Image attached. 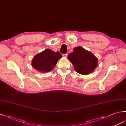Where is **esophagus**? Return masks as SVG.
<instances>
[{
	"mask_svg": "<svg viewBox=\"0 0 126 126\" xmlns=\"http://www.w3.org/2000/svg\"><path fill=\"white\" fill-rule=\"evenodd\" d=\"M63 56L64 57H67L68 55L66 54V53H65V54H63Z\"/></svg>",
	"mask_w": 126,
	"mask_h": 126,
	"instance_id": "esophagus-1",
	"label": "esophagus"
}]
</instances>
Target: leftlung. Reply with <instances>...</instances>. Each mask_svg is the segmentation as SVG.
I'll list each match as a JSON object with an SVG mask.
<instances>
[{"mask_svg": "<svg viewBox=\"0 0 126 126\" xmlns=\"http://www.w3.org/2000/svg\"><path fill=\"white\" fill-rule=\"evenodd\" d=\"M77 73L86 75L94 71L98 64V59L93 53L81 47L74 48V51L68 56Z\"/></svg>", "mask_w": 126, "mask_h": 126, "instance_id": "obj_1", "label": "left lung"}]
</instances>
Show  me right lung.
I'll return each mask as SVG.
<instances>
[{
  "label": "right lung",
  "instance_id": "obj_1",
  "mask_svg": "<svg viewBox=\"0 0 126 126\" xmlns=\"http://www.w3.org/2000/svg\"><path fill=\"white\" fill-rule=\"evenodd\" d=\"M62 56L58 51L45 49L34 56L32 60V66L36 70L44 73L51 71Z\"/></svg>",
  "mask_w": 126,
  "mask_h": 126
}]
</instances>
